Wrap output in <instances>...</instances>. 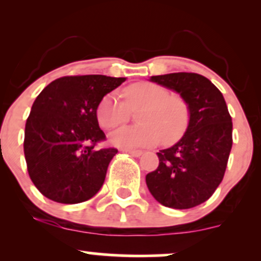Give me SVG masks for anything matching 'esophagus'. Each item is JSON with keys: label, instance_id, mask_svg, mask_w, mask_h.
I'll return each instance as SVG.
<instances>
[{"label": "esophagus", "instance_id": "esophagus-1", "mask_svg": "<svg viewBox=\"0 0 261 261\" xmlns=\"http://www.w3.org/2000/svg\"><path fill=\"white\" fill-rule=\"evenodd\" d=\"M122 152H126V153L135 155V157H139V155L142 154V151L141 149H122Z\"/></svg>", "mask_w": 261, "mask_h": 261}]
</instances>
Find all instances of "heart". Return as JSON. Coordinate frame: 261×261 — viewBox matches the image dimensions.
Instances as JSON below:
<instances>
[{
	"mask_svg": "<svg viewBox=\"0 0 261 261\" xmlns=\"http://www.w3.org/2000/svg\"><path fill=\"white\" fill-rule=\"evenodd\" d=\"M125 104L115 94H108L97 108V119L106 128L124 124L130 112L142 108L137 115L140 126H124L110 135L116 147L134 149L151 147L161 140L172 142L184 133L189 121L187 103L179 95H169L163 87L136 83L125 89Z\"/></svg>",
	"mask_w": 261,
	"mask_h": 261,
	"instance_id": "heart-1",
	"label": "heart"
}]
</instances>
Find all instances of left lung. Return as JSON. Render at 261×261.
<instances>
[{
	"instance_id": "1",
	"label": "left lung",
	"mask_w": 261,
	"mask_h": 261,
	"mask_svg": "<svg viewBox=\"0 0 261 261\" xmlns=\"http://www.w3.org/2000/svg\"><path fill=\"white\" fill-rule=\"evenodd\" d=\"M149 81L180 95L188 106L189 121L181 139L158 152L160 164L146 175V184L163 206L195 207L210 199L226 172L233 142L226 100L201 74L176 72Z\"/></svg>"
}]
</instances>
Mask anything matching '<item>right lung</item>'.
Returning <instances> with one entry per match:
<instances>
[{
  "mask_svg": "<svg viewBox=\"0 0 261 261\" xmlns=\"http://www.w3.org/2000/svg\"><path fill=\"white\" fill-rule=\"evenodd\" d=\"M125 77L67 76L47 85L25 122L24 155L29 176L47 199L79 203L93 197L106 180L115 148H95L106 139L97 108Z\"/></svg>",
  "mask_w": 261,
  "mask_h": 261,
  "instance_id": "1",
  "label": "right lung"
}]
</instances>
